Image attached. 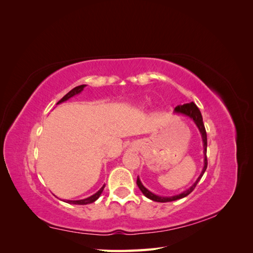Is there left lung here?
Returning a JSON list of instances; mask_svg holds the SVG:
<instances>
[{
	"label": "left lung",
	"mask_w": 253,
	"mask_h": 253,
	"mask_svg": "<svg viewBox=\"0 0 253 253\" xmlns=\"http://www.w3.org/2000/svg\"><path fill=\"white\" fill-rule=\"evenodd\" d=\"M174 113L179 114V115H185V116L192 119L195 126H197L198 131L201 132L202 139H203V145H204V168H203L201 175L198 176V178L196 179V181L193 183L192 186H191L189 189H187L186 191H183V192H181L180 194L174 195V196H159V195L152 193L151 191H149L142 185L139 177H137V186H138V188L140 189L143 195L145 197L150 198V200L154 201V202H158V203H168V202L177 201V200H180V198H182V197H186L187 195H189L195 189L197 182L200 181L201 178L203 177V175L207 169V166H208V162H207V133H206V128H205L204 122H203V116L201 114V111L198 110V108L194 104V102H190V103H186L183 105H177L174 109Z\"/></svg>",
	"instance_id": "8db88e82"
}]
</instances>
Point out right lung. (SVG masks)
Segmentation results:
<instances>
[{
    "label": "right lung",
    "mask_w": 253,
    "mask_h": 253,
    "mask_svg": "<svg viewBox=\"0 0 253 253\" xmlns=\"http://www.w3.org/2000/svg\"><path fill=\"white\" fill-rule=\"evenodd\" d=\"M85 86H86L85 84H82V85L76 86L75 88H73L72 90L68 91V93H67V94H66L62 99H61L60 101H58V103H57V104L62 103V102H64V101L68 100V99H70V98H72V97H74V96H76V95L80 94L81 91L83 90V88L85 87ZM104 187H105V185H103V186L101 187V189L99 190L98 192H96L94 195H91V196H89V197H87V198H84V200H79V201H65V202H66V203H68V204H73V205H87V204H91V203H94L95 201H97L98 198H99V196L101 195V193H102V191H103Z\"/></svg>",
    "instance_id": "right-lung-1"
}]
</instances>
